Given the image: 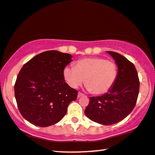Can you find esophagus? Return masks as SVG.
I'll list each match as a JSON object with an SVG mask.
<instances>
[{
	"mask_svg": "<svg viewBox=\"0 0 155 155\" xmlns=\"http://www.w3.org/2000/svg\"><path fill=\"white\" fill-rule=\"evenodd\" d=\"M83 96H84V94H81V93H80V92L78 93V98H80V97H81Z\"/></svg>",
	"mask_w": 155,
	"mask_h": 155,
	"instance_id": "obj_1",
	"label": "esophagus"
}]
</instances>
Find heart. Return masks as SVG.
I'll use <instances>...</instances> for the list:
<instances>
[{"label": "heart", "mask_w": 155, "mask_h": 155, "mask_svg": "<svg viewBox=\"0 0 155 155\" xmlns=\"http://www.w3.org/2000/svg\"><path fill=\"white\" fill-rule=\"evenodd\" d=\"M63 76L72 88H77L84 79L88 91L101 95L108 92L116 81L117 67L113 61L104 58L88 57L76 61L74 68L65 67Z\"/></svg>", "instance_id": "heart-1"}]
</instances>
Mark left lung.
<instances>
[{"instance_id": "obj_1", "label": "left lung", "mask_w": 155, "mask_h": 155, "mask_svg": "<svg viewBox=\"0 0 155 155\" xmlns=\"http://www.w3.org/2000/svg\"><path fill=\"white\" fill-rule=\"evenodd\" d=\"M117 67V76L108 92L100 96L90 97L85 115L99 124L109 125L126 117L135 108L139 94L140 81L133 63L114 51H107Z\"/></svg>"}]
</instances>
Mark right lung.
<instances>
[{
	"label": "right lung",
	"instance_id": "obj_1",
	"mask_svg": "<svg viewBox=\"0 0 155 155\" xmlns=\"http://www.w3.org/2000/svg\"><path fill=\"white\" fill-rule=\"evenodd\" d=\"M70 54L57 50L36 55L23 65L15 84V97L26 120L40 127L56 124L66 115L78 91L65 82L63 71Z\"/></svg>",
	"mask_w": 155,
	"mask_h": 155
}]
</instances>
